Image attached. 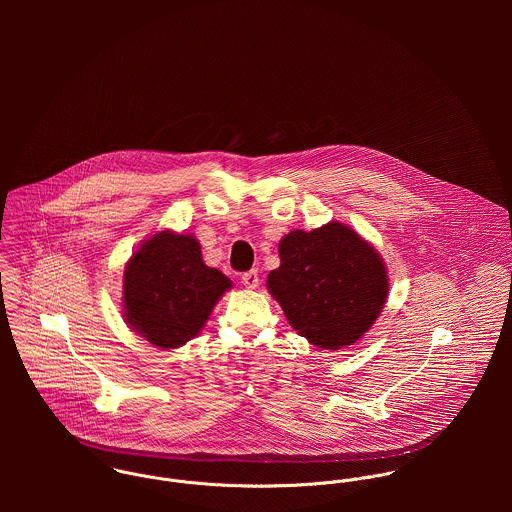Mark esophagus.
I'll use <instances>...</instances> for the list:
<instances>
[{
    "label": "esophagus",
    "instance_id": "1",
    "mask_svg": "<svg viewBox=\"0 0 512 512\" xmlns=\"http://www.w3.org/2000/svg\"><path fill=\"white\" fill-rule=\"evenodd\" d=\"M242 284L248 288V290H256L258 284H260V278H258V272L256 270H248L242 274Z\"/></svg>",
    "mask_w": 512,
    "mask_h": 512
}]
</instances>
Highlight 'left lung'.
I'll return each instance as SVG.
<instances>
[{
	"mask_svg": "<svg viewBox=\"0 0 512 512\" xmlns=\"http://www.w3.org/2000/svg\"><path fill=\"white\" fill-rule=\"evenodd\" d=\"M268 290L293 329L319 349L357 343L382 311L384 264L370 244L341 222L292 230L280 242V268Z\"/></svg>",
	"mask_w": 512,
	"mask_h": 512,
	"instance_id": "left-lung-1",
	"label": "left lung"
}]
</instances>
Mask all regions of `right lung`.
<instances>
[{"label": "right lung", "instance_id": "obj_1", "mask_svg": "<svg viewBox=\"0 0 512 512\" xmlns=\"http://www.w3.org/2000/svg\"><path fill=\"white\" fill-rule=\"evenodd\" d=\"M230 280L201 258L193 236L159 232L132 256L124 272V317L161 349L191 341Z\"/></svg>", "mask_w": 512, "mask_h": 512}]
</instances>
